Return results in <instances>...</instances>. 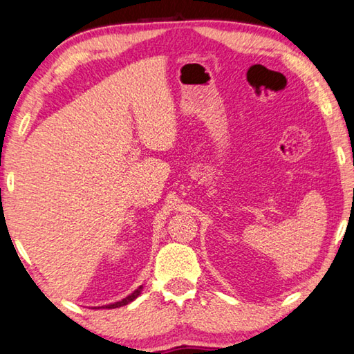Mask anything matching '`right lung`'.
I'll return each instance as SVG.
<instances>
[{"label":"right lung","instance_id":"1","mask_svg":"<svg viewBox=\"0 0 354 354\" xmlns=\"http://www.w3.org/2000/svg\"><path fill=\"white\" fill-rule=\"evenodd\" d=\"M142 289H143V286L137 287V289H136L133 293H129V295H128L127 298L120 299V301H115V303L106 304V306H101V308H104V309H115V308H120V306H124V304H128V303H131V301H134V299H136L137 297H139L140 293H142Z\"/></svg>","mask_w":354,"mask_h":354}]
</instances>
